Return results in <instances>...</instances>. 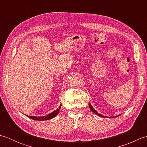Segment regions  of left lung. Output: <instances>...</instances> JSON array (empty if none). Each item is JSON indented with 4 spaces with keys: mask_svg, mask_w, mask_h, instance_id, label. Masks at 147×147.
<instances>
[{
    "mask_svg": "<svg viewBox=\"0 0 147 147\" xmlns=\"http://www.w3.org/2000/svg\"><path fill=\"white\" fill-rule=\"evenodd\" d=\"M89 107H90V110H91V111L93 112V113L96 114L97 115H98V116L102 117H107V116L105 117V116H104V115H102V114H98V112H96V111L95 110V109L93 108V107H92V106L91 105V104H89ZM118 116H119V115H118Z\"/></svg>",
    "mask_w": 147,
    "mask_h": 147,
    "instance_id": "1",
    "label": "left lung"
}]
</instances>
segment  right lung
<instances>
[{
  "mask_svg": "<svg viewBox=\"0 0 147 147\" xmlns=\"http://www.w3.org/2000/svg\"><path fill=\"white\" fill-rule=\"evenodd\" d=\"M61 106V104L60 105V106H59V107L57 109V110H55L54 112H51V113H50L48 115H44V116L36 117V116H29V115H27V117H28L29 118L32 119H33V120H38V121H45V120L51 119L55 117L56 115H57L59 111H60Z\"/></svg>",
  "mask_w": 147,
  "mask_h": 147,
  "instance_id": "add662e5",
  "label": "right lung"
}]
</instances>
